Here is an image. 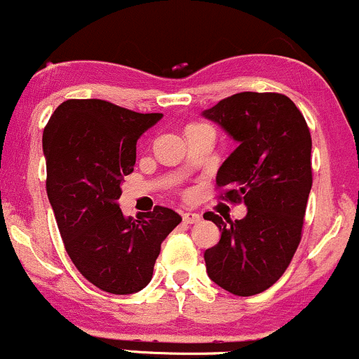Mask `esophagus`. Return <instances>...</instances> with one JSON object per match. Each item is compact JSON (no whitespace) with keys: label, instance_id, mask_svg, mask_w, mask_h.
I'll use <instances>...</instances> for the list:
<instances>
[{"label":"esophagus","instance_id":"34e87169","mask_svg":"<svg viewBox=\"0 0 359 359\" xmlns=\"http://www.w3.org/2000/svg\"><path fill=\"white\" fill-rule=\"evenodd\" d=\"M199 219H201V215H199V212H194V211L182 212V222H184V223L192 224V223H198Z\"/></svg>","mask_w":359,"mask_h":359}]
</instances>
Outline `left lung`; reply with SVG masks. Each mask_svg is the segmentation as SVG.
<instances>
[{"mask_svg": "<svg viewBox=\"0 0 359 359\" xmlns=\"http://www.w3.org/2000/svg\"><path fill=\"white\" fill-rule=\"evenodd\" d=\"M203 117L237 143L216 173V186L247 206L235 222L204 215L222 231L204 252L206 271L223 290L252 297L281 278L300 243L312 189V137L305 117L281 93H235Z\"/></svg>", "mask_w": 359, "mask_h": 359, "instance_id": "left-lung-1", "label": "left lung"}]
</instances>
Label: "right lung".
<instances>
[{
	"label": "right lung",
	"mask_w": 359,
	"mask_h": 359,
	"mask_svg": "<svg viewBox=\"0 0 359 359\" xmlns=\"http://www.w3.org/2000/svg\"><path fill=\"white\" fill-rule=\"evenodd\" d=\"M98 98L66 100L42 136L47 198L76 269L97 288L131 294L151 281L161 242L182 218L156 206L137 219L119 208L136 141L161 119Z\"/></svg>",
	"instance_id": "add662e5"
}]
</instances>
